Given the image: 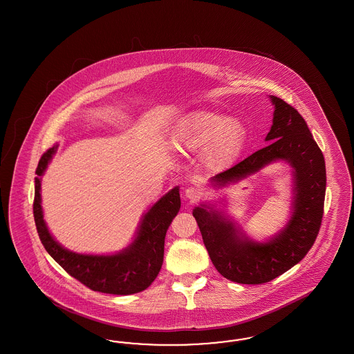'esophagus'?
Returning <instances> with one entry per match:
<instances>
[{
    "mask_svg": "<svg viewBox=\"0 0 354 354\" xmlns=\"http://www.w3.org/2000/svg\"><path fill=\"white\" fill-rule=\"evenodd\" d=\"M184 196H185L188 200H191L192 203H194L196 200H198V198L201 197V191H200L197 187H188V188H185V191H184Z\"/></svg>",
    "mask_w": 354,
    "mask_h": 354,
    "instance_id": "obj_1",
    "label": "esophagus"
}]
</instances>
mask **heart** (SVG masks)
<instances>
[{"label": "heart", "instance_id": "b5f03b06", "mask_svg": "<svg viewBox=\"0 0 354 354\" xmlns=\"http://www.w3.org/2000/svg\"><path fill=\"white\" fill-rule=\"evenodd\" d=\"M247 139V127L240 120L212 110H198L179 120L172 142L179 150H205V165L222 171L237 160Z\"/></svg>", "mask_w": 354, "mask_h": 354}]
</instances>
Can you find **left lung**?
Wrapping results in <instances>:
<instances>
[{"label":"left lung","instance_id":"8db88e82","mask_svg":"<svg viewBox=\"0 0 354 354\" xmlns=\"http://www.w3.org/2000/svg\"><path fill=\"white\" fill-rule=\"evenodd\" d=\"M268 97L274 114L265 139L268 147L215 175L210 183L219 188L228 187L271 163H287L292 176L287 223L275 235L257 241L216 204L201 203L192 213L215 268L225 279L240 284L268 283L297 265L313 247L323 215L326 165L321 149L300 113L281 98Z\"/></svg>","mask_w":354,"mask_h":354}]
</instances>
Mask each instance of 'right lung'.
I'll return each instance as SVG.
<instances>
[{
    "instance_id": "add662e5",
    "label": "right lung",
    "mask_w": 354,
    "mask_h": 354,
    "mask_svg": "<svg viewBox=\"0 0 354 354\" xmlns=\"http://www.w3.org/2000/svg\"><path fill=\"white\" fill-rule=\"evenodd\" d=\"M58 144L40 158L35 178L33 216L44 248L54 261L88 288L110 295H133L147 290L163 263L165 236L180 209L179 187H174L142 214L129 245L113 254H84L62 247L44 221L41 176L57 153Z\"/></svg>"
}]
</instances>
